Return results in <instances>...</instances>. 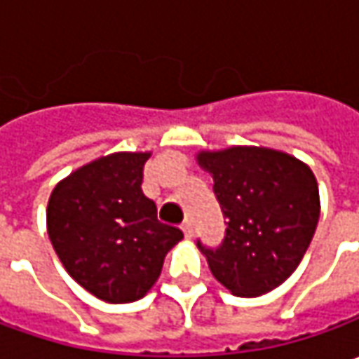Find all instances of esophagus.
<instances>
[{
    "label": "esophagus",
    "mask_w": 359,
    "mask_h": 359,
    "mask_svg": "<svg viewBox=\"0 0 359 359\" xmlns=\"http://www.w3.org/2000/svg\"><path fill=\"white\" fill-rule=\"evenodd\" d=\"M182 229H184V233H186L187 240H191V238H194V224H191L189 219H186V222L182 224Z\"/></svg>",
    "instance_id": "esophagus-1"
}]
</instances>
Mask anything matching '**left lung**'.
Wrapping results in <instances>:
<instances>
[{"label":"left lung","mask_w":359,"mask_h":359,"mask_svg":"<svg viewBox=\"0 0 359 359\" xmlns=\"http://www.w3.org/2000/svg\"><path fill=\"white\" fill-rule=\"evenodd\" d=\"M196 159L212 173L228 219L217 250L198 241L214 278L240 297L276 290L296 271L320 219V189L310 165L257 145L200 151Z\"/></svg>","instance_id":"8db88e82"}]
</instances>
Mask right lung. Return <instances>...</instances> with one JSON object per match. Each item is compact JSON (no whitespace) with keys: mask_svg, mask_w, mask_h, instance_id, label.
Listing matches in <instances>:
<instances>
[{"mask_svg":"<svg viewBox=\"0 0 359 359\" xmlns=\"http://www.w3.org/2000/svg\"><path fill=\"white\" fill-rule=\"evenodd\" d=\"M149 151H116L77 168L53 187L48 236L65 271L107 304H130L158 282L182 229L158 219L142 191Z\"/></svg>","mask_w":359,"mask_h":359,"instance_id":"right-lung-1","label":"right lung"}]
</instances>
